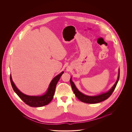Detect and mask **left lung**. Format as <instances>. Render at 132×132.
Listing matches in <instances>:
<instances>
[{
  "instance_id": "8db88e82",
  "label": "left lung",
  "mask_w": 132,
  "mask_h": 132,
  "mask_svg": "<svg viewBox=\"0 0 132 132\" xmlns=\"http://www.w3.org/2000/svg\"><path fill=\"white\" fill-rule=\"evenodd\" d=\"M119 77H120V69H119V74H118V77L117 80L115 84L108 91L102 93L101 94H100L99 95L95 96H87L86 95H84V93H81L80 92L78 89L76 88V86L74 84L73 82L72 81L71 78L72 77H71L70 79V85L72 88V89L75 93V96H76V97L81 102H85L86 103H90V104H95V103H98L99 102H101L102 101H104L105 100L107 99L113 93V92L114 91L119 81Z\"/></svg>"
}]
</instances>
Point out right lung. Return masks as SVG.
Instances as JSON below:
<instances>
[{
  "label": "right lung",
  "instance_id": "right-lung-1",
  "mask_svg": "<svg viewBox=\"0 0 132 132\" xmlns=\"http://www.w3.org/2000/svg\"><path fill=\"white\" fill-rule=\"evenodd\" d=\"M63 73L64 71H62L52 79L46 92L43 95L37 96H28L23 93L15 86L12 81L11 75L10 78L11 84L14 91L26 104L31 107H41L47 105L52 100L55 93L56 85Z\"/></svg>",
  "mask_w": 132,
  "mask_h": 132
}]
</instances>
